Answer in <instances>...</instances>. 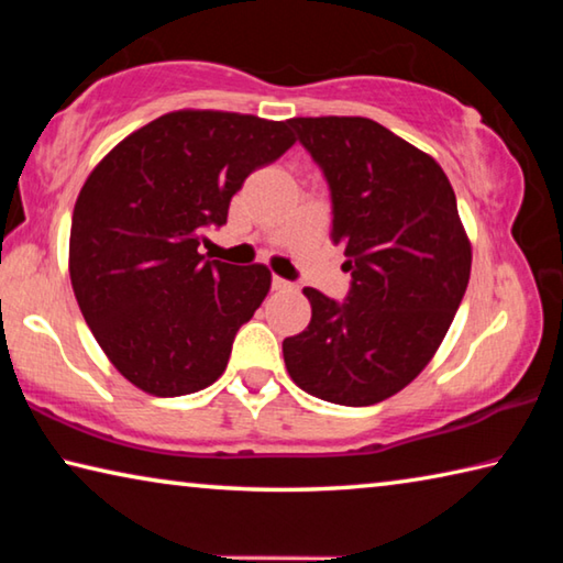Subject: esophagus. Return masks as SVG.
<instances>
[{
	"instance_id": "34e87169",
	"label": "esophagus",
	"mask_w": 563,
	"mask_h": 563,
	"mask_svg": "<svg viewBox=\"0 0 563 563\" xmlns=\"http://www.w3.org/2000/svg\"><path fill=\"white\" fill-rule=\"evenodd\" d=\"M273 290H280V292H285V290H295V283H290V280H283V278H278V275H275V278H273Z\"/></svg>"
}]
</instances>
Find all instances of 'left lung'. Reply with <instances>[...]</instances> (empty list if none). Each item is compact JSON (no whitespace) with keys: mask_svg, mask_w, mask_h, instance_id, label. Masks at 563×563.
<instances>
[{"mask_svg":"<svg viewBox=\"0 0 563 563\" xmlns=\"http://www.w3.org/2000/svg\"><path fill=\"white\" fill-rule=\"evenodd\" d=\"M325 176L335 245L352 275L338 302L305 288L312 318L283 340L292 383L312 397L367 407L422 373L450 330L472 245L450 178L432 156L373 119H290Z\"/></svg>","mask_w":563,"mask_h":563,"instance_id":"obj_1","label":"left lung"}]
</instances>
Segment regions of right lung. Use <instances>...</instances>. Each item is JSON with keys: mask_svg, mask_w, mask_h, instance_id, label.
Wrapping results in <instances>:
<instances>
[{"mask_svg": "<svg viewBox=\"0 0 563 563\" xmlns=\"http://www.w3.org/2000/svg\"><path fill=\"white\" fill-rule=\"evenodd\" d=\"M292 144L288 121L184 109L133 131L91 170L71 216V288L131 385L178 397L223 375L271 271L206 261L198 245L228 221L243 180Z\"/></svg>", "mask_w": 563, "mask_h": 563, "instance_id": "obj_1", "label": "right lung"}]
</instances>
